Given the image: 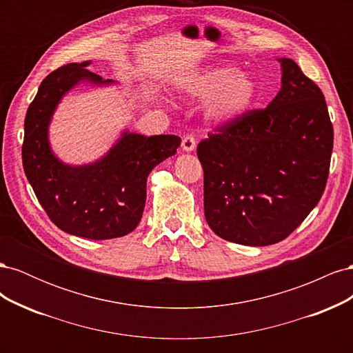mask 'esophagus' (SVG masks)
I'll return each mask as SVG.
<instances>
[{
  "instance_id": "1",
  "label": "esophagus",
  "mask_w": 353,
  "mask_h": 353,
  "mask_svg": "<svg viewBox=\"0 0 353 353\" xmlns=\"http://www.w3.org/2000/svg\"><path fill=\"white\" fill-rule=\"evenodd\" d=\"M196 144H197L196 143V138L193 135H187V137L183 138V150L187 152V153L193 152L194 148H196Z\"/></svg>"
}]
</instances>
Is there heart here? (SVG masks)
<instances>
[{"label":"heart","mask_w":353,"mask_h":353,"mask_svg":"<svg viewBox=\"0 0 353 353\" xmlns=\"http://www.w3.org/2000/svg\"><path fill=\"white\" fill-rule=\"evenodd\" d=\"M178 88L187 99L208 100L205 114L215 125L239 122L258 101L254 81L234 66H209L181 79Z\"/></svg>","instance_id":"heart-1"}]
</instances>
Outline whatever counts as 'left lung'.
<instances>
[{
    "label": "left lung",
    "mask_w": 353,
    "mask_h": 353,
    "mask_svg": "<svg viewBox=\"0 0 353 353\" xmlns=\"http://www.w3.org/2000/svg\"><path fill=\"white\" fill-rule=\"evenodd\" d=\"M279 61L275 99L197 145L209 227L256 248L290 236L318 205L333 152L324 94L292 59Z\"/></svg>",
    "instance_id": "1"
}]
</instances>
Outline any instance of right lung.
Wrapping results in <instances>:
<instances>
[{
	"instance_id": "obj_1",
	"label": "right lung",
	"mask_w": 353,
	"mask_h": 353,
	"mask_svg": "<svg viewBox=\"0 0 353 353\" xmlns=\"http://www.w3.org/2000/svg\"><path fill=\"white\" fill-rule=\"evenodd\" d=\"M91 61L69 63L41 82L25 117L23 169L41 206L72 236L109 240L130 234L145 206L147 176L174 156L176 135L145 137L123 131L110 150L87 165H68L52 153L48 128L61 99L79 83H114L87 69Z\"/></svg>"
}]
</instances>
